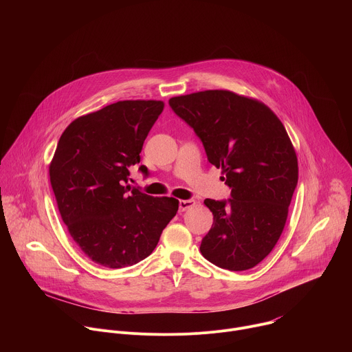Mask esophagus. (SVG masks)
<instances>
[{
	"instance_id": "obj_1",
	"label": "esophagus",
	"mask_w": 352,
	"mask_h": 352,
	"mask_svg": "<svg viewBox=\"0 0 352 352\" xmlns=\"http://www.w3.org/2000/svg\"><path fill=\"white\" fill-rule=\"evenodd\" d=\"M195 206V200L193 199H185V200H179V210H186L189 208Z\"/></svg>"
}]
</instances>
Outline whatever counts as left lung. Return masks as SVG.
Returning <instances> with one entry per match:
<instances>
[{"mask_svg": "<svg viewBox=\"0 0 352 352\" xmlns=\"http://www.w3.org/2000/svg\"><path fill=\"white\" fill-rule=\"evenodd\" d=\"M171 110L221 167L230 199H206L213 226L200 252L231 272L252 269L277 243L298 184V162L287 131L263 103L228 90L168 100Z\"/></svg>", "mask_w": 352, "mask_h": 352, "instance_id": "left-lung-1", "label": "left lung"}]
</instances>
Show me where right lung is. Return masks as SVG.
<instances>
[{
  "label": "right lung",
  "mask_w": 352,
  "mask_h": 352,
  "mask_svg": "<svg viewBox=\"0 0 352 352\" xmlns=\"http://www.w3.org/2000/svg\"><path fill=\"white\" fill-rule=\"evenodd\" d=\"M163 109L156 100L117 102L76 118L58 140L50 181L71 236L94 263L136 265L153 252L177 214V199L126 185ZM139 171L148 177L146 166Z\"/></svg>",
  "instance_id": "obj_1"
}]
</instances>
